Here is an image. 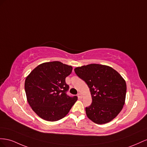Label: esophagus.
I'll return each mask as SVG.
<instances>
[{
    "label": "esophagus",
    "mask_w": 147,
    "mask_h": 147,
    "mask_svg": "<svg viewBox=\"0 0 147 147\" xmlns=\"http://www.w3.org/2000/svg\"><path fill=\"white\" fill-rule=\"evenodd\" d=\"M78 97L79 98H82V95L81 93H79L78 94Z\"/></svg>",
    "instance_id": "esophagus-1"
}]
</instances>
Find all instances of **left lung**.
I'll use <instances>...</instances> for the list:
<instances>
[{"label": "left lung", "instance_id": "1", "mask_svg": "<svg viewBox=\"0 0 147 147\" xmlns=\"http://www.w3.org/2000/svg\"><path fill=\"white\" fill-rule=\"evenodd\" d=\"M74 71L89 88L92 102L86 108L88 118L98 124L115 119L125 103L124 78L111 67L95 63L77 67Z\"/></svg>", "mask_w": 147, "mask_h": 147}]
</instances>
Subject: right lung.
<instances>
[{"label": "right lung", "instance_id": "obj_1", "mask_svg": "<svg viewBox=\"0 0 147 147\" xmlns=\"http://www.w3.org/2000/svg\"><path fill=\"white\" fill-rule=\"evenodd\" d=\"M73 67L60 61L43 63L33 69L25 79L27 101L40 118L57 121L69 113L78 97L66 94L69 86L65 78Z\"/></svg>", "mask_w": 147, "mask_h": 147}]
</instances>
